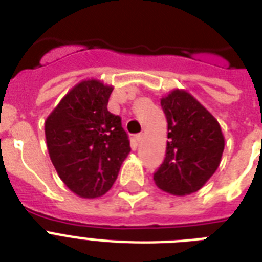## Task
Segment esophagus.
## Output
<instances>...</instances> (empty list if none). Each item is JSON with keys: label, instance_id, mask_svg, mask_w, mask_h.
<instances>
[{"label": "esophagus", "instance_id": "obj_1", "mask_svg": "<svg viewBox=\"0 0 262 262\" xmlns=\"http://www.w3.org/2000/svg\"><path fill=\"white\" fill-rule=\"evenodd\" d=\"M135 140L137 141V143H140L141 140H143V135H136L135 136Z\"/></svg>", "mask_w": 262, "mask_h": 262}]
</instances>
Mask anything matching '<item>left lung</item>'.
<instances>
[{"instance_id": "8db88e82", "label": "left lung", "mask_w": 262, "mask_h": 262, "mask_svg": "<svg viewBox=\"0 0 262 262\" xmlns=\"http://www.w3.org/2000/svg\"><path fill=\"white\" fill-rule=\"evenodd\" d=\"M167 118L166 158L154 181L160 190L187 195L200 190L215 174L224 151L217 119L185 90H172L160 99Z\"/></svg>"}]
</instances>
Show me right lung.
Segmentation results:
<instances>
[{"label":"right lung","instance_id":"add662e5","mask_svg":"<svg viewBox=\"0 0 262 262\" xmlns=\"http://www.w3.org/2000/svg\"><path fill=\"white\" fill-rule=\"evenodd\" d=\"M113 88L100 80H83L45 121L51 163L68 189L81 199L106 194L130 152L121 118L107 110Z\"/></svg>","mask_w":262,"mask_h":262}]
</instances>
